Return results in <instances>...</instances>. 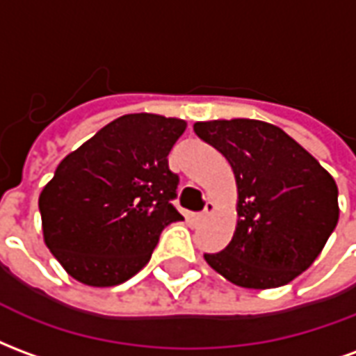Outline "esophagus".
<instances>
[{"instance_id":"1","label":"esophagus","mask_w":356,"mask_h":356,"mask_svg":"<svg viewBox=\"0 0 356 356\" xmlns=\"http://www.w3.org/2000/svg\"><path fill=\"white\" fill-rule=\"evenodd\" d=\"M213 209H216V206H213L211 202H208V204H206V208H204V211H200V213H196V216H194V221H196V223L206 221V219L213 213Z\"/></svg>"}]
</instances>
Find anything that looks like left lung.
Listing matches in <instances>:
<instances>
[{
  "mask_svg": "<svg viewBox=\"0 0 356 356\" xmlns=\"http://www.w3.org/2000/svg\"><path fill=\"white\" fill-rule=\"evenodd\" d=\"M229 160L238 186V225L229 246L204 254L242 288H278L313 265L339 219L337 185L290 135L259 120L194 124Z\"/></svg>",
  "mask_w": 356,
  "mask_h": 356,
  "instance_id": "1",
  "label": "left lung"
}]
</instances>
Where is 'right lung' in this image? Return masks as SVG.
<instances>
[{
    "mask_svg": "<svg viewBox=\"0 0 356 356\" xmlns=\"http://www.w3.org/2000/svg\"><path fill=\"white\" fill-rule=\"evenodd\" d=\"M177 118L127 114L58 163L40 194L43 238L66 273L88 286L137 275L162 231L183 216L168 154L185 131Z\"/></svg>",
    "mask_w": 356,
    "mask_h": 356,
    "instance_id": "obj_1",
    "label": "right lung"
}]
</instances>
